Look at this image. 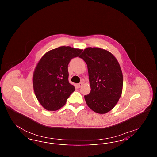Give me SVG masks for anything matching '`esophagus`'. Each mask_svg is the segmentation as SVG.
Instances as JSON below:
<instances>
[{"label":"esophagus","instance_id":"1","mask_svg":"<svg viewBox=\"0 0 157 157\" xmlns=\"http://www.w3.org/2000/svg\"><path fill=\"white\" fill-rule=\"evenodd\" d=\"M82 84H83V83H82V82H80L78 84V88H81V87L82 86Z\"/></svg>","mask_w":157,"mask_h":157}]
</instances>
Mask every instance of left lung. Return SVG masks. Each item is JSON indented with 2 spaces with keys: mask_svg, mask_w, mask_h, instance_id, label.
<instances>
[{
  "mask_svg": "<svg viewBox=\"0 0 157 157\" xmlns=\"http://www.w3.org/2000/svg\"><path fill=\"white\" fill-rule=\"evenodd\" d=\"M88 66L90 92L85 95L87 105L95 112L106 113L119 101L123 86L120 64L109 51L87 48L79 56Z\"/></svg>",
  "mask_w": 157,
  "mask_h": 157,
  "instance_id": "left-lung-1",
  "label": "left lung"
}]
</instances>
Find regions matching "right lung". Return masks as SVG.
Returning <instances> with one entry per match:
<instances>
[{
  "instance_id": "1",
  "label": "right lung",
  "mask_w": 157,
  "mask_h": 157,
  "mask_svg": "<svg viewBox=\"0 0 157 157\" xmlns=\"http://www.w3.org/2000/svg\"><path fill=\"white\" fill-rule=\"evenodd\" d=\"M82 49L60 46L46 53L39 60L33 75L35 94L48 111H56L64 106L75 90L68 80L67 66Z\"/></svg>"
}]
</instances>
